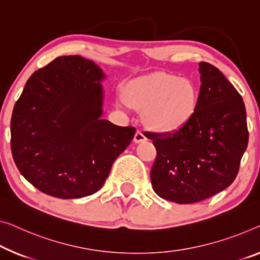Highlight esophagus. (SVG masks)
Instances as JSON below:
<instances>
[{
  "mask_svg": "<svg viewBox=\"0 0 260 260\" xmlns=\"http://www.w3.org/2000/svg\"><path fill=\"white\" fill-rule=\"evenodd\" d=\"M144 141H146V137L145 135H144L142 131H137V133L135 134V137H134V142L135 143H142Z\"/></svg>",
  "mask_w": 260,
  "mask_h": 260,
  "instance_id": "34e87169",
  "label": "esophagus"
}]
</instances>
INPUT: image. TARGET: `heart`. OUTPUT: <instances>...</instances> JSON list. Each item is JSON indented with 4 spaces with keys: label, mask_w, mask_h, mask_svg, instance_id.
<instances>
[{
    "label": "heart",
    "mask_w": 260,
    "mask_h": 260,
    "mask_svg": "<svg viewBox=\"0 0 260 260\" xmlns=\"http://www.w3.org/2000/svg\"><path fill=\"white\" fill-rule=\"evenodd\" d=\"M198 87L189 79L159 73L136 80L126 90V102L145 110L151 129L175 131L186 124L197 109Z\"/></svg>",
    "instance_id": "1"
}]
</instances>
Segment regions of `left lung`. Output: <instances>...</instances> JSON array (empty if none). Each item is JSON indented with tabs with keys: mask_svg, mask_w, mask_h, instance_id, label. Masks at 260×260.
Wrapping results in <instances>:
<instances>
[{
	"mask_svg": "<svg viewBox=\"0 0 260 260\" xmlns=\"http://www.w3.org/2000/svg\"><path fill=\"white\" fill-rule=\"evenodd\" d=\"M201 87L193 116L173 133H146L157 150L151 183L159 197L189 205L236 179L249 131L243 99L221 71L199 63Z\"/></svg>",
	"mask_w": 260,
	"mask_h": 260,
	"instance_id": "left-lung-1",
	"label": "left lung"
}]
</instances>
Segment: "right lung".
<instances>
[{"mask_svg": "<svg viewBox=\"0 0 260 260\" xmlns=\"http://www.w3.org/2000/svg\"><path fill=\"white\" fill-rule=\"evenodd\" d=\"M102 70L80 55H63L26 81L11 116V153L21 174L59 199L101 188L134 126L101 119Z\"/></svg>", "mask_w": 260, "mask_h": 260, "instance_id": "add662e5", "label": "right lung"}]
</instances>
